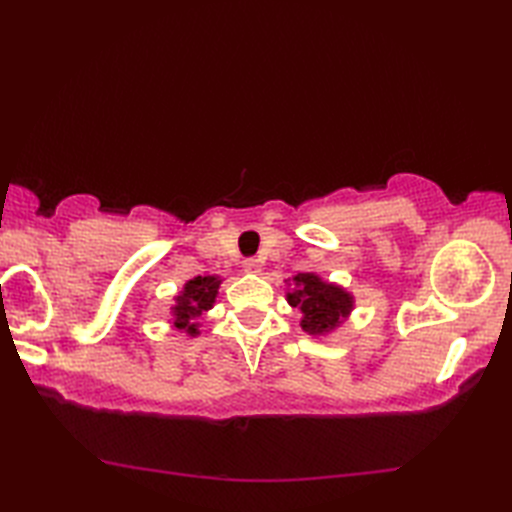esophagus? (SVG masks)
Listing matches in <instances>:
<instances>
[{"mask_svg":"<svg viewBox=\"0 0 512 512\" xmlns=\"http://www.w3.org/2000/svg\"><path fill=\"white\" fill-rule=\"evenodd\" d=\"M242 268L246 270V273H259V268H262V264H259V259H244Z\"/></svg>","mask_w":512,"mask_h":512,"instance_id":"1","label":"esophagus"}]
</instances>
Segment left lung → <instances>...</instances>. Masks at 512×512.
<instances>
[{
    "label": "left lung",
    "mask_w": 512,
    "mask_h": 512,
    "mask_svg": "<svg viewBox=\"0 0 512 512\" xmlns=\"http://www.w3.org/2000/svg\"><path fill=\"white\" fill-rule=\"evenodd\" d=\"M286 299L301 312V330L312 336L330 334L350 317L354 308L350 292L314 273L292 277V290L286 292Z\"/></svg>",
    "instance_id": "obj_1"
}]
</instances>
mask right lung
<instances>
[{
	"mask_svg": "<svg viewBox=\"0 0 512 512\" xmlns=\"http://www.w3.org/2000/svg\"><path fill=\"white\" fill-rule=\"evenodd\" d=\"M220 284L222 279L217 275L189 279L176 295V306L171 308L173 328L178 332H184L187 336H198L200 334L198 319L202 317V312L213 308Z\"/></svg>",
	"mask_w": 512,
	"mask_h": 512,
	"instance_id": "1",
	"label": "right lung"
}]
</instances>
